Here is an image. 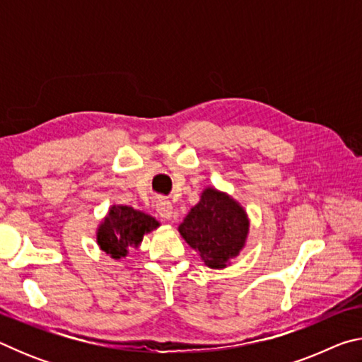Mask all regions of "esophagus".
I'll list each match as a JSON object with an SVG mask.
<instances>
[{
  "instance_id": "esophagus-1",
  "label": "esophagus",
  "mask_w": 362,
  "mask_h": 362,
  "mask_svg": "<svg viewBox=\"0 0 362 362\" xmlns=\"http://www.w3.org/2000/svg\"><path fill=\"white\" fill-rule=\"evenodd\" d=\"M156 212L159 214V217H161L163 220H170L173 217H175L173 203L164 198H159L156 201Z\"/></svg>"
}]
</instances>
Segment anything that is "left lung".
<instances>
[{"label":"left lung","mask_w":362,"mask_h":362,"mask_svg":"<svg viewBox=\"0 0 362 362\" xmlns=\"http://www.w3.org/2000/svg\"><path fill=\"white\" fill-rule=\"evenodd\" d=\"M179 233L207 267L222 269L246 246L249 217L228 193L206 187L179 225Z\"/></svg>","instance_id":"obj_1"}]
</instances>
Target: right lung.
<instances>
[{"label": "right lung", "mask_w": 362, "mask_h": 362, "mask_svg": "<svg viewBox=\"0 0 362 362\" xmlns=\"http://www.w3.org/2000/svg\"><path fill=\"white\" fill-rule=\"evenodd\" d=\"M159 222L142 211L131 206L113 204L97 228V244L112 259L119 260L137 249L144 236L156 230Z\"/></svg>", "instance_id": "obj_1"}]
</instances>
